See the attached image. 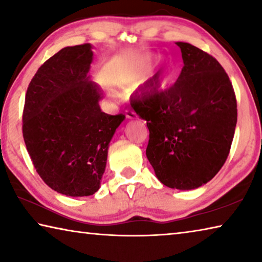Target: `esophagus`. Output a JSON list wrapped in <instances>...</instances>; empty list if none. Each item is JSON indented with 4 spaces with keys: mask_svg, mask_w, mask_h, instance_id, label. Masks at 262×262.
Here are the masks:
<instances>
[{
    "mask_svg": "<svg viewBox=\"0 0 262 262\" xmlns=\"http://www.w3.org/2000/svg\"><path fill=\"white\" fill-rule=\"evenodd\" d=\"M126 118L128 119H134L136 118V113L132 110H126Z\"/></svg>",
    "mask_w": 262,
    "mask_h": 262,
    "instance_id": "esophagus-1",
    "label": "esophagus"
}]
</instances>
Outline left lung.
I'll use <instances>...</instances> for the list:
<instances>
[{
	"label": "left lung",
	"instance_id": "1",
	"mask_svg": "<svg viewBox=\"0 0 262 262\" xmlns=\"http://www.w3.org/2000/svg\"><path fill=\"white\" fill-rule=\"evenodd\" d=\"M184 67L166 90L152 81L132 97L147 120V157L162 184L194 189L217 174L229 156L237 123V100L228 74L214 56L188 42Z\"/></svg>",
	"mask_w": 262,
	"mask_h": 262
}]
</instances>
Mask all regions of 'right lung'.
I'll return each instance as SVG.
<instances>
[{
	"label": "right lung",
	"mask_w": 262,
	"mask_h": 262,
	"mask_svg": "<svg viewBox=\"0 0 262 262\" xmlns=\"http://www.w3.org/2000/svg\"><path fill=\"white\" fill-rule=\"evenodd\" d=\"M90 43L64 47L31 79L23 110V137L38 174L68 196L99 189L108 143L122 113L101 112V92L88 76Z\"/></svg>",
	"instance_id": "add662e5"
}]
</instances>
